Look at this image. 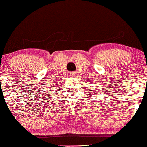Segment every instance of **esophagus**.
<instances>
[{
    "mask_svg": "<svg viewBox=\"0 0 147 147\" xmlns=\"http://www.w3.org/2000/svg\"><path fill=\"white\" fill-rule=\"evenodd\" d=\"M75 75V73H74V72H71V74H70V76H74Z\"/></svg>",
    "mask_w": 147,
    "mask_h": 147,
    "instance_id": "obj_1",
    "label": "esophagus"
}]
</instances>
